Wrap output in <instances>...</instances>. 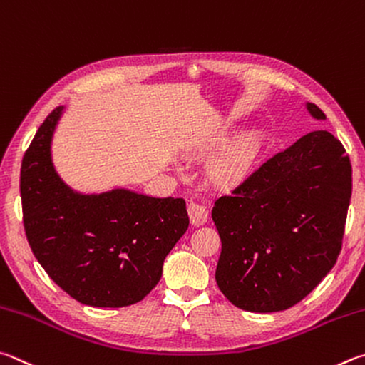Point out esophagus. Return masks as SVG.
<instances>
[{
	"label": "esophagus",
	"mask_w": 365,
	"mask_h": 365,
	"mask_svg": "<svg viewBox=\"0 0 365 365\" xmlns=\"http://www.w3.org/2000/svg\"><path fill=\"white\" fill-rule=\"evenodd\" d=\"M187 213H189L190 222H192L194 226L205 225L207 220H208L207 207H203V205H200V203H197V202H190L189 203V205H187Z\"/></svg>",
	"instance_id": "obj_1"
}]
</instances>
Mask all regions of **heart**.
Returning <instances> with one entry per match:
<instances>
[{
    "instance_id": "obj_1",
    "label": "heart",
    "mask_w": 365,
    "mask_h": 365,
    "mask_svg": "<svg viewBox=\"0 0 365 365\" xmlns=\"http://www.w3.org/2000/svg\"><path fill=\"white\" fill-rule=\"evenodd\" d=\"M225 140V134H220L215 139L218 145ZM252 162V144L248 140H237V143L226 147L218 157L210 165V175L220 184H232L242 178Z\"/></svg>"
}]
</instances>
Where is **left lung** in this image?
Listing matches in <instances>:
<instances>
[{"label":"left lung","instance_id":"obj_1","mask_svg":"<svg viewBox=\"0 0 365 365\" xmlns=\"http://www.w3.org/2000/svg\"><path fill=\"white\" fill-rule=\"evenodd\" d=\"M312 118L325 120L306 102ZM351 162L334 134L319 130L266 160L215 202L221 237L216 284L252 312L292 308L335 266L353 189Z\"/></svg>","mask_w":365,"mask_h":365}]
</instances>
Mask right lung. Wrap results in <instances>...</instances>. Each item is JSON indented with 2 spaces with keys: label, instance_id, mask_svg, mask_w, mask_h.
Instances as JSON below:
<instances>
[{
  "label": "right lung",
  "instance_id": "obj_1",
  "mask_svg": "<svg viewBox=\"0 0 365 365\" xmlns=\"http://www.w3.org/2000/svg\"><path fill=\"white\" fill-rule=\"evenodd\" d=\"M63 106L56 107L25 152L21 168L24 227L38 263L76 302L121 308L143 299L189 227L184 199L128 189L76 192L51 155Z\"/></svg>",
  "mask_w": 365,
  "mask_h": 365
}]
</instances>
